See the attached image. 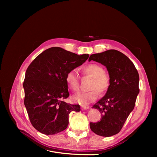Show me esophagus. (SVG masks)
Masks as SVG:
<instances>
[{
	"instance_id": "esophagus-1",
	"label": "esophagus",
	"mask_w": 157,
	"mask_h": 157,
	"mask_svg": "<svg viewBox=\"0 0 157 157\" xmlns=\"http://www.w3.org/2000/svg\"><path fill=\"white\" fill-rule=\"evenodd\" d=\"M90 108L89 106H84V105H82L81 106V109L82 111H84V110H86V109H88Z\"/></svg>"
}]
</instances>
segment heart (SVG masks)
<instances>
[{
  "label": "heart",
  "instance_id": "obj_1",
  "mask_svg": "<svg viewBox=\"0 0 157 157\" xmlns=\"http://www.w3.org/2000/svg\"><path fill=\"white\" fill-rule=\"evenodd\" d=\"M83 75L92 78L89 89L90 91L81 92L75 96L73 100L80 105H86L94 102L98 98L99 92L105 93L110 86V77L104 71L101 65L98 63H89L81 67ZM65 82L68 88L73 92H77L79 89V76L75 70L68 71L65 76Z\"/></svg>",
  "mask_w": 157,
  "mask_h": 157
}]
</instances>
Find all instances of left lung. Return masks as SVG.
I'll list each match as a JSON object with an SVG mask.
<instances>
[{"instance_id": "left-lung-1", "label": "left lung", "mask_w": 157, "mask_h": 157, "mask_svg": "<svg viewBox=\"0 0 157 157\" xmlns=\"http://www.w3.org/2000/svg\"><path fill=\"white\" fill-rule=\"evenodd\" d=\"M89 60L105 65L111 80L105 96L92 107L101 117L100 121L90 123V129L99 136H112L121 130L134 108L140 92L139 74L132 61L116 50L92 54Z\"/></svg>"}]
</instances>
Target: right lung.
<instances>
[{
  "label": "right lung",
  "instance_id": "add662e5",
  "mask_svg": "<svg viewBox=\"0 0 157 157\" xmlns=\"http://www.w3.org/2000/svg\"><path fill=\"white\" fill-rule=\"evenodd\" d=\"M88 57V54L79 56L59 47H52L29 65L23 84L24 105L36 130L46 135L58 134L67 128L69 113L80 111L79 105L63 101L69 96L65 76Z\"/></svg>",
  "mask_w": 157,
  "mask_h": 157
}]
</instances>
